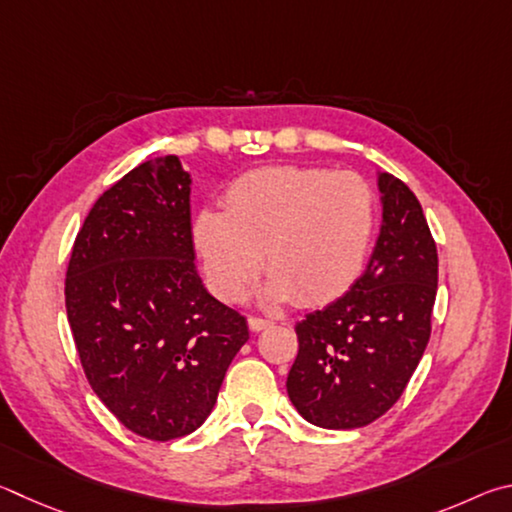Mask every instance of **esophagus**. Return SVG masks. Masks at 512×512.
I'll list each match as a JSON object with an SVG mask.
<instances>
[{
	"label": "esophagus",
	"instance_id": "1",
	"mask_svg": "<svg viewBox=\"0 0 512 512\" xmlns=\"http://www.w3.org/2000/svg\"><path fill=\"white\" fill-rule=\"evenodd\" d=\"M247 326L251 333H261V330H265L267 326H272L270 319H261V317H249L247 319Z\"/></svg>",
	"mask_w": 512,
	"mask_h": 512
}]
</instances>
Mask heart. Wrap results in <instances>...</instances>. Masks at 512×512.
<instances>
[{
	"label": "heart",
	"instance_id": "b5f03b06",
	"mask_svg": "<svg viewBox=\"0 0 512 512\" xmlns=\"http://www.w3.org/2000/svg\"><path fill=\"white\" fill-rule=\"evenodd\" d=\"M375 195L355 173L312 166H265L240 175L224 213L204 209L193 245L211 292L238 301L261 270L263 297L324 306L353 288L375 233Z\"/></svg>",
	"mask_w": 512,
	"mask_h": 512
}]
</instances>
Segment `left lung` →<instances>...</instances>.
I'll return each mask as SVG.
<instances>
[{
    "instance_id": "1",
    "label": "left lung",
    "mask_w": 512,
    "mask_h": 512,
    "mask_svg": "<svg viewBox=\"0 0 512 512\" xmlns=\"http://www.w3.org/2000/svg\"><path fill=\"white\" fill-rule=\"evenodd\" d=\"M380 236L364 274L301 319L288 396L308 423L357 429L396 405L423 357L438 285V254L416 195L378 170Z\"/></svg>"
}]
</instances>
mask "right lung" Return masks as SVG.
<instances>
[{"label":"right lung","mask_w":512,"mask_h":512,"mask_svg":"<svg viewBox=\"0 0 512 512\" xmlns=\"http://www.w3.org/2000/svg\"><path fill=\"white\" fill-rule=\"evenodd\" d=\"M191 173L155 157L98 197L71 251L65 303L89 384L150 441L195 432L249 339L195 270Z\"/></svg>","instance_id":"obj_1"}]
</instances>
